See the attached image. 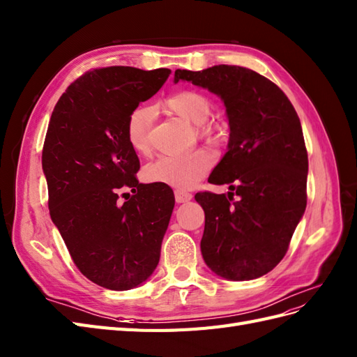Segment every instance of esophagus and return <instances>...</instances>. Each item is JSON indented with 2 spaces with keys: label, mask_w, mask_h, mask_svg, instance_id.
Returning a JSON list of instances; mask_svg holds the SVG:
<instances>
[{
  "label": "esophagus",
  "mask_w": 357,
  "mask_h": 357,
  "mask_svg": "<svg viewBox=\"0 0 357 357\" xmlns=\"http://www.w3.org/2000/svg\"><path fill=\"white\" fill-rule=\"evenodd\" d=\"M174 195H176V202L178 204L190 202V199H192V194L185 192V190H180V189H176V192H174Z\"/></svg>",
  "instance_id": "obj_1"
}]
</instances>
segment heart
I'll use <instances>...</instances> for the list:
<instances>
[{
	"mask_svg": "<svg viewBox=\"0 0 357 357\" xmlns=\"http://www.w3.org/2000/svg\"><path fill=\"white\" fill-rule=\"evenodd\" d=\"M168 107L189 123L199 126L202 133L218 141V130L206 123L211 118L212 104L206 95L195 91H181L171 95L167 101ZM154 118L153 107H137L127 119V141L136 153H146L150 149V128ZM215 155L207 150H195L183 155H162L149 163L144 169V177L150 183L165 185L176 189L194 188L206 174L212 169Z\"/></svg>",
	"mask_w": 357,
	"mask_h": 357,
	"instance_id": "heart-1",
	"label": "heart"
}]
</instances>
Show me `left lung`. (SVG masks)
<instances>
[{"label": "left lung", "instance_id": "left-lung-1", "mask_svg": "<svg viewBox=\"0 0 357 357\" xmlns=\"http://www.w3.org/2000/svg\"><path fill=\"white\" fill-rule=\"evenodd\" d=\"M180 80L218 95L230 128L227 153L208 176L230 192L195 195L206 218L203 259L222 279H257L283 259L306 211L309 163L298 115L279 86L248 68L177 69L174 83Z\"/></svg>", "mask_w": 357, "mask_h": 357}]
</instances>
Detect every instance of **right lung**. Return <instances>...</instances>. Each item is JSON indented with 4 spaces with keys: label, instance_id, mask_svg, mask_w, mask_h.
<instances>
[{
    "label": "right lung",
    "instance_id": "1",
    "mask_svg": "<svg viewBox=\"0 0 357 357\" xmlns=\"http://www.w3.org/2000/svg\"><path fill=\"white\" fill-rule=\"evenodd\" d=\"M167 68L109 66L86 73L60 97L42 151L50 215L82 274L128 291L154 273L174 208L167 188L139 183L127 119L167 82ZM135 194L123 205L117 190Z\"/></svg>",
    "mask_w": 357,
    "mask_h": 357
}]
</instances>
